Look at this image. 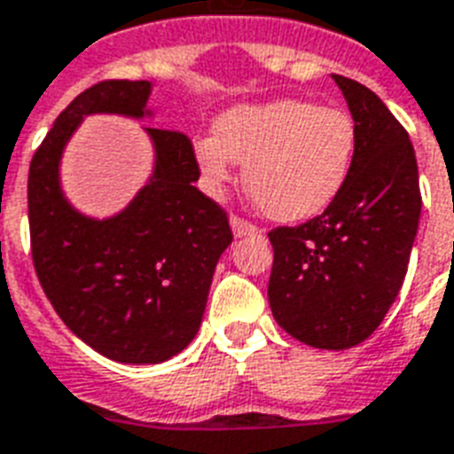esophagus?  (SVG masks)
<instances>
[{"label": "esophagus", "mask_w": 454, "mask_h": 454, "mask_svg": "<svg viewBox=\"0 0 454 454\" xmlns=\"http://www.w3.org/2000/svg\"><path fill=\"white\" fill-rule=\"evenodd\" d=\"M231 228H233L235 238H245V235H262V231L254 226V223H249V221L240 219V216H231Z\"/></svg>", "instance_id": "1"}]
</instances>
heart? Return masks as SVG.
I'll use <instances>...</instances> for the list:
<instances>
[{
  "instance_id": "obj_1",
  "label": "heart",
  "mask_w": 454,
  "mask_h": 454,
  "mask_svg": "<svg viewBox=\"0 0 454 454\" xmlns=\"http://www.w3.org/2000/svg\"><path fill=\"white\" fill-rule=\"evenodd\" d=\"M358 129L341 108L287 98L238 106L216 122V137L195 141L202 184L221 195L245 164V188L266 216L306 221L339 198L351 176Z\"/></svg>"
}]
</instances>
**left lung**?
<instances>
[{
  "label": "left lung",
  "instance_id": "1",
  "mask_svg": "<svg viewBox=\"0 0 454 454\" xmlns=\"http://www.w3.org/2000/svg\"><path fill=\"white\" fill-rule=\"evenodd\" d=\"M358 129L344 191L301 226L269 233V303L287 334L341 351L365 341L408 273L422 192L408 131L360 82L332 74Z\"/></svg>",
  "mask_w": 454,
  "mask_h": 454
}]
</instances>
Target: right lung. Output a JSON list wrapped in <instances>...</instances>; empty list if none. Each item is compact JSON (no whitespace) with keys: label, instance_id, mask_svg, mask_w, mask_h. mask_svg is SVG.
<instances>
[{"label":"right lung","instance_id":"add662e5","mask_svg":"<svg viewBox=\"0 0 454 454\" xmlns=\"http://www.w3.org/2000/svg\"><path fill=\"white\" fill-rule=\"evenodd\" d=\"M153 84L106 80L82 91L53 122L30 162L32 263L60 320L117 363L155 365L198 334L214 269L233 242L226 212L195 188L191 138L145 127L155 148L148 184L122 212L91 219L60 188V157L96 113L151 117Z\"/></svg>","mask_w":454,"mask_h":454}]
</instances>
